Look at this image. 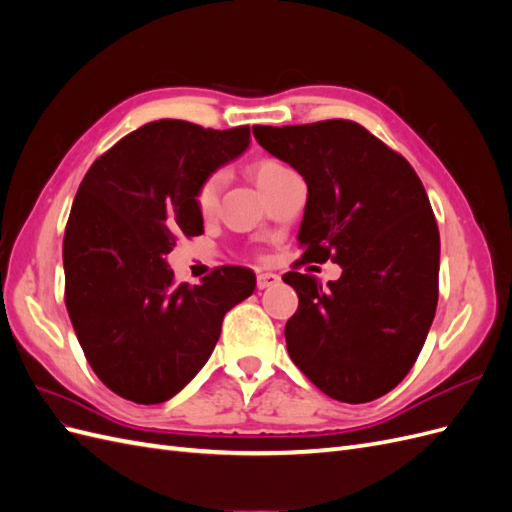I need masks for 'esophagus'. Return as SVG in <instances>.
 Here are the masks:
<instances>
[{"mask_svg": "<svg viewBox=\"0 0 512 512\" xmlns=\"http://www.w3.org/2000/svg\"><path fill=\"white\" fill-rule=\"evenodd\" d=\"M280 282H282V280H280V275H275V273H258V277H256V286H258V290H265V288L277 286Z\"/></svg>", "mask_w": 512, "mask_h": 512, "instance_id": "34e87169", "label": "esophagus"}]
</instances>
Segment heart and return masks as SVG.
Returning <instances> with one entry per match:
<instances>
[{
  "instance_id": "heart-1",
  "label": "heart",
  "mask_w": 512,
  "mask_h": 512,
  "mask_svg": "<svg viewBox=\"0 0 512 512\" xmlns=\"http://www.w3.org/2000/svg\"><path fill=\"white\" fill-rule=\"evenodd\" d=\"M250 173L258 188L262 190V194H269L277 183H282L286 177L294 175V170L275 158H262L250 166ZM224 181L226 177L222 170H211L209 175H205L198 181L192 200L200 218L207 220L215 213V209H218V200L224 188Z\"/></svg>"
}]
</instances>
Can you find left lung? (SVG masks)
Returning <instances> with one entry per match:
<instances>
[{
	"label": "left lung",
	"mask_w": 512,
	"mask_h": 512,
	"mask_svg": "<svg viewBox=\"0 0 512 512\" xmlns=\"http://www.w3.org/2000/svg\"><path fill=\"white\" fill-rule=\"evenodd\" d=\"M252 132L307 183L303 254L284 275L299 294L284 329L290 359L324 395L374 401L406 378L436 316L440 232L423 183L356 121ZM327 259L345 269L327 287L296 271Z\"/></svg>",
	"instance_id": "8db88e82"
}]
</instances>
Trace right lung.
Here are the masks:
<instances>
[{
    "label": "right lung",
    "mask_w": 512,
    "mask_h": 512,
    "mask_svg": "<svg viewBox=\"0 0 512 512\" xmlns=\"http://www.w3.org/2000/svg\"><path fill=\"white\" fill-rule=\"evenodd\" d=\"M250 126L211 130L160 119L123 136L89 166L64 235L66 307L96 376L134 404H162L207 363L230 307L256 277L220 267L175 282L164 256L203 235L198 181L237 158Z\"/></svg>",
    "instance_id": "obj_1"
}]
</instances>
